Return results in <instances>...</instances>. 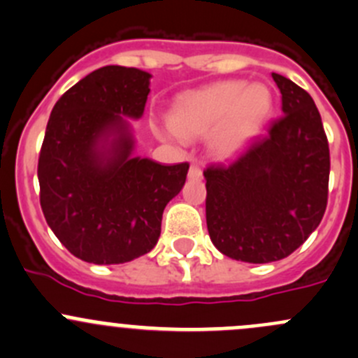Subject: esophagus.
Masks as SVG:
<instances>
[{"instance_id":"obj_1","label":"esophagus","mask_w":358,"mask_h":358,"mask_svg":"<svg viewBox=\"0 0 358 358\" xmlns=\"http://www.w3.org/2000/svg\"><path fill=\"white\" fill-rule=\"evenodd\" d=\"M189 179H194V180H198V179H201L203 178V172H201V169L198 167V165H191L189 167Z\"/></svg>"}]
</instances>
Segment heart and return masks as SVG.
Instances as JSON below:
<instances>
[{
  "label": "heart",
  "mask_w": 358,
  "mask_h": 358,
  "mask_svg": "<svg viewBox=\"0 0 358 358\" xmlns=\"http://www.w3.org/2000/svg\"><path fill=\"white\" fill-rule=\"evenodd\" d=\"M271 106L272 94L264 84L222 80L180 98L171 122L180 138H200L213 131L212 150L227 157L255 134Z\"/></svg>",
  "instance_id": "heart-1"
}]
</instances>
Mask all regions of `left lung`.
Segmentation results:
<instances>
[{
    "mask_svg": "<svg viewBox=\"0 0 358 358\" xmlns=\"http://www.w3.org/2000/svg\"><path fill=\"white\" fill-rule=\"evenodd\" d=\"M282 115L229 164L210 165L206 227L215 248L234 260L286 259L317 229L327 205L329 145L305 90L272 73Z\"/></svg>",
    "mask_w": 358,
    "mask_h": 358,
    "instance_id": "1",
    "label": "left lung"
}]
</instances>
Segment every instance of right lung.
I'll list each match as a JSON object with an SVG mask.
<instances>
[{
    "label": "right lung",
    "mask_w": 358,
    "mask_h": 358,
    "mask_svg": "<svg viewBox=\"0 0 358 358\" xmlns=\"http://www.w3.org/2000/svg\"><path fill=\"white\" fill-rule=\"evenodd\" d=\"M150 73L106 65L62 94L39 153V201L55 236L77 259L125 264L152 252L165 205L179 194L189 164L132 157L124 117L139 119Z\"/></svg>",
    "instance_id": "add662e5"
}]
</instances>
